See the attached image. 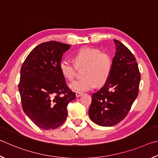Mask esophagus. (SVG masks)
<instances>
[{
  "label": "esophagus",
  "mask_w": 158,
  "mask_h": 158,
  "mask_svg": "<svg viewBox=\"0 0 158 158\" xmlns=\"http://www.w3.org/2000/svg\"><path fill=\"white\" fill-rule=\"evenodd\" d=\"M82 94H82V92H76V97H80V96H81Z\"/></svg>",
  "instance_id": "34e87169"
}]
</instances>
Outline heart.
<instances>
[{
    "label": "heart",
    "mask_w": 158,
    "mask_h": 158,
    "mask_svg": "<svg viewBox=\"0 0 158 158\" xmlns=\"http://www.w3.org/2000/svg\"><path fill=\"white\" fill-rule=\"evenodd\" d=\"M73 60L77 66L84 67L83 78L74 81L70 85L72 90L77 92L89 91L97 86H103L108 81L113 68L111 56L101 50L91 47L80 48L73 55ZM59 69L62 76L72 81L76 76L74 66L64 60L60 63Z\"/></svg>",
    "instance_id": "heart-1"
}]
</instances>
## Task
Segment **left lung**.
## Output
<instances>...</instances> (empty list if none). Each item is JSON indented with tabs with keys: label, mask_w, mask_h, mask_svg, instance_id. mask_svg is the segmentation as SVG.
<instances>
[{
	"label": "left lung",
	"mask_w": 158,
	"mask_h": 158,
	"mask_svg": "<svg viewBox=\"0 0 158 158\" xmlns=\"http://www.w3.org/2000/svg\"><path fill=\"white\" fill-rule=\"evenodd\" d=\"M116 52L112 71L101 89L92 94L89 109L91 120L101 126H113L128 114L138 96L141 75L133 54L114 40Z\"/></svg>",
	"instance_id": "obj_1"
}]
</instances>
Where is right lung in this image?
Listing matches in <instances>:
<instances>
[{
    "label": "right lung",
    "mask_w": 158,
    "mask_h": 158,
    "mask_svg": "<svg viewBox=\"0 0 158 158\" xmlns=\"http://www.w3.org/2000/svg\"><path fill=\"white\" fill-rule=\"evenodd\" d=\"M71 46L55 41L36 46L21 66L19 90L22 108L36 126L55 129L64 122L69 103L76 98L59 65Z\"/></svg>",
    "instance_id": "1"
}]
</instances>
